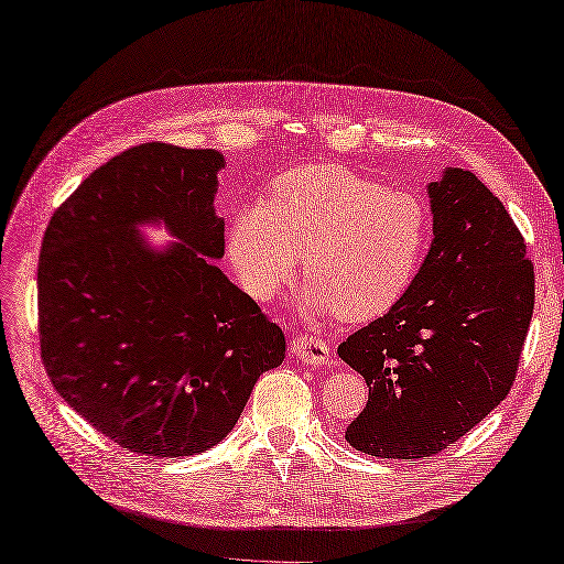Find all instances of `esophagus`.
I'll use <instances>...</instances> for the list:
<instances>
[{"label": "esophagus", "mask_w": 564, "mask_h": 564, "mask_svg": "<svg viewBox=\"0 0 564 564\" xmlns=\"http://www.w3.org/2000/svg\"><path fill=\"white\" fill-rule=\"evenodd\" d=\"M290 349H292V354L296 356L299 361L311 364V366H323L329 359V347L325 345L323 339L313 337V335H299V337H294Z\"/></svg>", "instance_id": "obj_1"}]
</instances>
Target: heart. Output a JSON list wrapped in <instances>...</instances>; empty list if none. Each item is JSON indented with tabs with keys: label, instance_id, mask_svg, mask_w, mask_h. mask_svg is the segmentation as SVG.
Instances as JSON below:
<instances>
[{
	"label": "heart",
	"instance_id": "b5f03b06",
	"mask_svg": "<svg viewBox=\"0 0 564 564\" xmlns=\"http://www.w3.org/2000/svg\"><path fill=\"white\" fill-rule=\"evenodd\" d=\"M429 243L425 203L339 164H308L272 184L265 203L239 210L229 258L243 290L268 301L304 260L306 308L370 321L414 282Z\"/></svg>",
	"mask_w": 564,
	"mask_h": 564
}]
</instances>
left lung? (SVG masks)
Masks as SVG:
<instances>
[{"instance_id": "left-lung-1", "label": "left lung", "mask_w": 564, "mask_h": 564, "mask_svg": "<svg viewBox=\"0 0 564 564\" xmlns=\"http://www.w3.org/2000/svg\"><path fill=\"white\" fill-rule=\"evenodd\" d=\"M433 243L414 282L337 354L368 386L347 443L382 459H421L457 443L517 378L535 278L527 243L476 174L429 184Z\"/></svg>"}]
</instances>
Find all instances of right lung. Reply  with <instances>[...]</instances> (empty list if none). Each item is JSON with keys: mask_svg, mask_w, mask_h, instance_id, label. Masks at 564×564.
Segmentation results:
<instances>
[{"mask_svg": "<svg viewBox=\"0 0 564 564\" xmlns=\"http://www.w3.org/2000/svg\"><path fill=\"white\" fill-rule=\"evenodd\" d=\"M215 150L143 143L95 170L57 210L37 263L40 356L54 390L135 455L191 457L235 429L256 380L284 361L278 323L213 261ZM183 241L153 252L133 224Z\"/></svg>", "mask_w": 564, "mask_h": 564, "instance_id": "add662e5", "label": "right lung"}]
</instances>
